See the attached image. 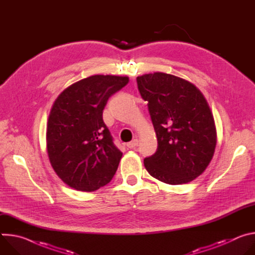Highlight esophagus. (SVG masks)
<instances>
[{
  "instance_id": "1",
  "label": "esophagus",
  "mask_w": 255,
  "mask_h": 255,
  "mask_svg": "<svg viewBox=\"0 0 255 255\" xmlns=\"http://www.w3.org/2000/svg\"><path fill=\"white\" fill-rule=\"evenodd\" d=\"M136 146H138V139H133L132 141L127 143V147L128 148H135Z\"/></svg>"
}]
</instances>
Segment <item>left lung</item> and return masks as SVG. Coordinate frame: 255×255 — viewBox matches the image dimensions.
Wrapping results in <instances>:
<instances>
[{"label":"left lung","mask_w":255,"mask_h":255,"mask_svg":"<svg viewBox=\"0 0 255 255\" xmlns=\"http://www.w3.org/2000/svg\"><path fill=\"white\" fill-rule=\"evenodd\" d=\"M157 137L147 171L168 185L187 184L202 174L215 152L214 118L203 94L190 82L163 72L137 77Z\"/></svg>","instance_id":"1"}]
</instances>
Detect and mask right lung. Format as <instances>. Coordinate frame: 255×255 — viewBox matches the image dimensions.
Masks as SVG:
<instances>
[{"label": "right lung", "instance_id": "add662e5", "mask_svg": "<svg viewBox=\"0 0 255 255\" xmlns=\"http://www.w3.org/2000/svg\"><path fill=\"white\" fill-rule=\"evenodd\" d=\"M128 82L127 77L92 76L55 100L47 123V153L54 171L70 188L94 192L113 178L122 152L104 123L103 110Z\"/></svg>", "mask_w": 255, "mask_h": 255}]
</instances>
